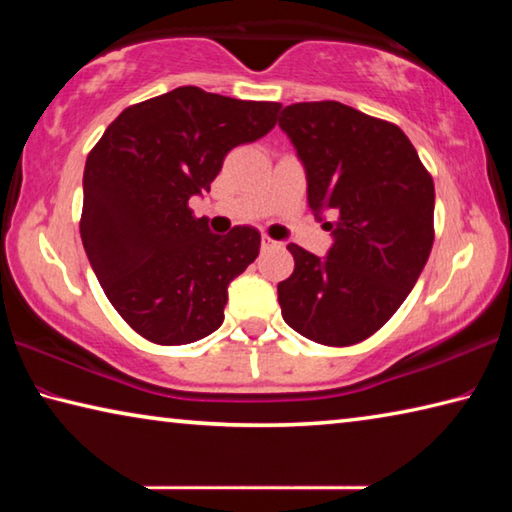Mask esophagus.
<instances>
[{"instance_id": "esophagus-1", "label": "esophagus", "mask_w": 512, "mask_h": 512, "mask_svg": "<svg viewBox=\"0 0 512 512\" xmlns=\"http://www.w3.org/2000/svg\"><path fill=\"white\" fill-rule=\"evenodd\" d=\"M277 246V241H273L271 237H262V250H268V248H275Z\"/></svg>"}]
</instances>
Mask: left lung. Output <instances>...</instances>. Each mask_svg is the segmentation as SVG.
<instances>
[{
  "instance_id": "left-lung-1",
  "label": "left lung",
  "mask_w": 512,
  "mask_h": 512,
  "mask_svg": "<svg viewBox=\"0 0 512 512\" xmlns=\"http://www.w3.org/2000/svg\"><path fill=\"white\" fill-rule=\"evenodd\" d=\"M280 128L307 173V203L329 213L327 257L289 244L296 268L277 284L287 325L343 348L366 341L418 282L433 246V180L400 128L339 101L293 103Z\"/></svg>"
}]
</instances>
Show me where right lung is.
<instances>
[{"label": "right lung", "mask_w": 512, "mask_h": 512, "mask_svg": "<svg viewBox=\"0 0 512 512\" xmlns=\"http://www.w3.org/2000/svg\"><path fill=\"white\" fill-rule=\"evenodd\" d=\"M280 108L185 85L126 108L90 151L83 248L112 307L151 343H194L221 327L228 284L262 237L250 225L212 235L189 198L210 192L225 155L264 137Z\"/></svg>", "instance_id": "add662e5"}]
</instances>
